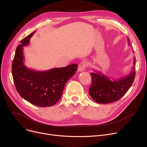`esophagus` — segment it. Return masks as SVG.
<instances>
[{
    "instance_id": "34e87169",
    "label": "esophagus",
    "mask_w": 147,
    "mask_h": 147,
    "mask_svg": "<svg viewBox=\"0 0 147 147\" xmlns=\"http://www.w3.org/2000/svg\"><path fill=\"white\" fill-rule=\"evenodd\" d=\"M87 67V63L86 62H82L79 63V67H78V71H84L85 68Z\"/></svg>"
}]
</instances>
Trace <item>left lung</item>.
<instances>
[{
    "label": "left lung",
    "mask_w": 147,
    "mask_h": 147,
    "mask_svg": "<svg viewBox=\"0 0 147 147\" xmlns=\"http://www.w3.org/2000/svg\"><path fill=\"white\" fill-rule=\"evenodd\" d=\"M130 46L129 38L127 40ZM136 58L134 57L133 65L131 72L124 77L118 79L111 80L100 71L94 70L91 73L92 84L89 94L98 103L107 104L118 101L128 91L135 80Z\"/></svg>",
    "instance_id": "left-lung-1"
}]
</instances>
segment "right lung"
Wrapping results in <instances>:
<instances>
[{"mask_svg":"<svg viewBox=\"0 0 147 147\" xmlns=\"http://www.w3.org/2000/svg\"><path fill=\"white\" fill-rule=\"evenodd\" d=\"M35 32L25 37L16 49L12 63V74L18 93L24 100L39 107L56 104L61 98L67 82L77 71L76 63L62 68L37 71L24 64L23 50Z\"/></svg>","mask_w":147,"mask_h":147,"instance_id":"obj_1","label":"right lung"}]
</instances>
